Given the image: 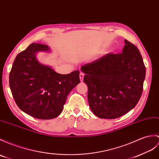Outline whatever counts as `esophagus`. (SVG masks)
<instances>
[{
	"label": "esophagus",
	"mask_w": 159,
	"mask_h": 159,
	"mask_svg": "<svg viewBox=\"0 0 159 159\" xmlns=\"http://www.w3.org/2000/svg\"><path fill=\"white\" fill-rule=\"evenodd\" d=\"M84 73H83V72H80V73L79 77H80V80L81 82H83V78H84Z\"/></svg>",
	"instance_id": "obj_1"
}]
</instances>
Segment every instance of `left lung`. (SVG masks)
I'll return each instance as SVG.
<instances>
[{
  "label": "left lung",
  "mask_w": 159,
  "mask_h": 159,
  "mask_svg": "<svg viewBox=\"0 0 159 159\" xmlns=\"http://www.w3.org/2000/svg\"><path fill=\"white\" fill-rule=\"evenodd\" d=\"M121 53H108L81 67L91 111L114 119L129 112L142 93L146 67L139 49L125 40Z\"/></svg>",
  "instance_id": "8db88e82"
}]
</instances>
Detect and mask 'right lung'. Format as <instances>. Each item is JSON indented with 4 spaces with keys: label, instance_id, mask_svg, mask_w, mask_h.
Segmentation results:
<instances>
[{
    "label": "right lung",
    "instance_id": "right-lung-1",
    "mask_svg": "<svg viewBox=\"0 0 159 159\" xmlns=\"http://www.w3.org/2000/svg\"><path fill=\"white\" fill-rule=\"evenodd\" d=\"M50 52L48 45L32 43L18 54L9 74V86L17 106L32 117L52 119L61 114L68 94L80 83L79 71L61 75L36 59Z\"/></svg>",
    "mask_w": 159,
    "mask_h": 159
}]
</instances>
